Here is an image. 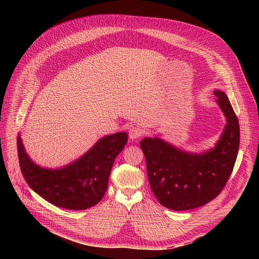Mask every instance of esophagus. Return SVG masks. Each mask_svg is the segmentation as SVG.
Segmentation results:
<instances>
[{"label":"esophagus","instance_id":"obj_1","mask_svg":"<svg viewBox=\"0 0 259 259\" xmlns=\"http://www.w3.org/2000/svg\"><path fill=\"white\" fill-rule=\"evenodd\" d=\"M142 134H143V130H142L141 128L131 127V128L129 129V138H130V140H132V141H135V140L140 139V138L142 137Z\"/></svg>","mask_w":259,"mask_h":259}]
</instances>
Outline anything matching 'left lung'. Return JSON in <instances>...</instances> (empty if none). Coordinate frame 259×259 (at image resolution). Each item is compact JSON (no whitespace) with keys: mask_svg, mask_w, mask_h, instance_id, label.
<instances>
[{"mask_svg":"<svg viewBox=\"0 0 259 259\" xmlns=\"http://www.w3.org/2000/svg\"><path fill=\"white\" fill-rule=\"evenodd\" d=\"M227 124L210 150L188 153L159 138L140 145L146 158L148 180L162 206L183 211L201 207L219 195L233 171L239 147V124L227 95L214 91Z\"/></svg>","mask_w":259,"mask_h":259,"instance_id":"8db88e82","label":"left lung"}]
</instances>
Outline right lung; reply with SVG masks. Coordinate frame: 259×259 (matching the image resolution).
I'll return each instance as SVG.
<instances>
[{"label":"right lung","mask_w":259,"mask_h":259,"mask_svg":"<svg viewBox=\"0 0 259 259\" xmlns=\"http://www.w3.org/2000/svg\"><path fill=\"white\" fill-rule=\"evenodd\" d=\"M127 141L126 132L107 135L72 164L61 169H46L35 165L27 155L19 135L21 171L33 191L52 205L69 210H85L103 198L114 159Z\"/></svg>","instance_id":"1"}]
</instances>
